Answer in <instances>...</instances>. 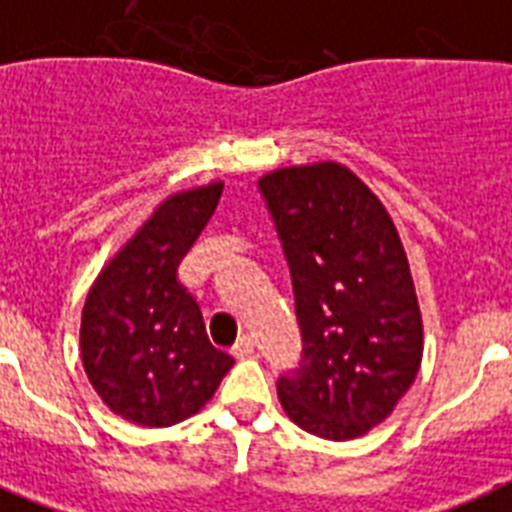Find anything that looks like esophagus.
<instances>
[{"mask_svg": "<svg viewBox=\"0 0 512 512\" xmlns=\"http://www.w3.org/2000/svg\"><path fill=\"white\" fill-rule=\"evenodd\" d=\"M253 348H256V342H253L251 335H243L238 342H235V348H232V356L235 358H248L253 356Z\"/></svg>", "mask_w": 512, "mask_h": 512, "instance_id": "esophagus-1", "label": "esophagus"}]
</instances>
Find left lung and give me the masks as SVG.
Segmentation results:
<instances>
[{"mask_svg": "<svg viewBox=\"0 0 512 512\" xmlns=\"http://www.w3.org/2000/svg\"><path fill=\"white\" fill-rule=\"evenodd\" d=\"M301 324L303 361L280 377L287 418L332 442L379 426L416 379L424 322L390 211L340 162L261 175Z\"/></svg>", "mask_w": 512, "mask_h": 512, "instance_id": "1", "label": "left lung"}]
</instances>
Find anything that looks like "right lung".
<instances>
[{"label": "right lung", "instance_id": "obj_1", "mask_svg": "<svg viewBox=\"0 0 512 512\" xmlns=\"http://www.w3.org/2000/svg\"><path fill=\"white\" fill-rule=\"evenodd\" d=\"M225 183L172 193L104 264L80 316L88 382L130 424H180L214 398L232 356L206 337L177 266L219 204Z\"/></svg>", "mask_w": 512, "mask_h": 512}]
</instances>
